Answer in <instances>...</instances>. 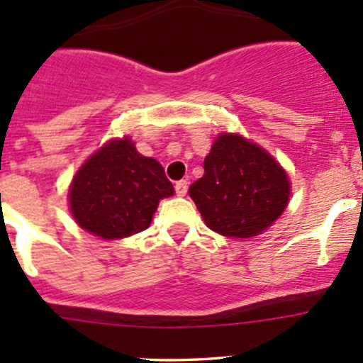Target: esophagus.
<instances>
[{
  "instance_id": "obj_1",
  "label": "esophagus",
  "mask_w": 363,
  "mask_h": 363,
  "mask_svg": "<svg viewBox=\"0 0 363 363\" xmlns=\"http://www.w3.org/2000/svg\"><path fill=\"white\" fill-rule=\"evenodd\" d=\"M175 193H177V196H184L188 193V181L175 182Z\"/></svg>"
}]
</instances>
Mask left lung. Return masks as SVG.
Wrapping results in <instances>:
<instances>
[{
  "mask_svg": "<svg viewBox=\"0 0 363 363\" xmlns=\"http://www.w3.org/2000/svg\"><path fill=\"white\" fill-rule=\"evenodd\" d=\"M203 168L202 179L188 193L212 232L250 239L286 208L291 191L286 172L265 149L240 135H219Z\"/></svg>",
  "mask_w": 363,
  "mask_h": 363,
  "instance_id": "left-lung-1",
  "label": "left lung"
}]
</instances>
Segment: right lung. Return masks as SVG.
I'll list each match as a JSON object with an SVG mask.
<instances>
[{
	"label": "right lung",
	"instance_id": "obj_1",
	"mask_svg": "<svg viewBox=\"0 0 363 363\" xmlns=\"http://www.w3.org/2000/svg\"><path fill=\"white\" fill-rule=\"evenodd\" d=\"M174 186L155 158H145L130 137L94 152L73 177L69 211L80 228L105 240L124 239L149 228L161 199Z\"/></svg>",
	"mask_w": 363,
	"mask_h": 363
}]
</instances>
